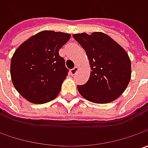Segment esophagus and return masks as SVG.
<instances>
[{"label": "esophagus", "mask_w": 148, "mask_h": 148, "mask_svg": "<svg viewBox=\"0 0 148 148\" xmlns=\"http://www.w3.org/2000/svg\"><path fill=\"white\" fill-rule=\"evenodd\" d=\"M78 70H79L78 66H75V67L73 68V69H71V75H75V74H76V73L77 72V71H78Z\"/></svg>", "instance_id": "obj_1"}]
</instances>
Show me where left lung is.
<instances>
[{
    "mask_svg": "<svg viewBox=\"0 0 148 148\" xmlns=\"http://www.w3.org/2000/svg\"><path fill=\"white\" fill-rule=\"evenodd\" d=\"M73 38L85 49L90 66L88 82L77 86L79 93L95 104L115 100L131 79V61L127 52L102 32L75 34Z\"/></svg>",
    "mask_w": 148,
    "mask_h": 148,
    "instance_id": "left-lung-1",
    "label": "left lung"
}]
</instances>
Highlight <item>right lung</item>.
Masks as SVG:
<instances>
[{"mask_svg": "<svg viewBox=\"0 0 148 148\" xmlns=\"http://www.w3.org/2000/svg\"><path fill=\"white\" fill-rule=\"evenodd\" d=\"M71 34L43 30L20 45L10 62V77L14 88L33 104L55 99L67 76L65 60L59 49Z\"/></svg>", "mask_w": 148, "mask_h": 148, "instance_id": "right-lung-1", "label": "right lung"}]
</instances>
